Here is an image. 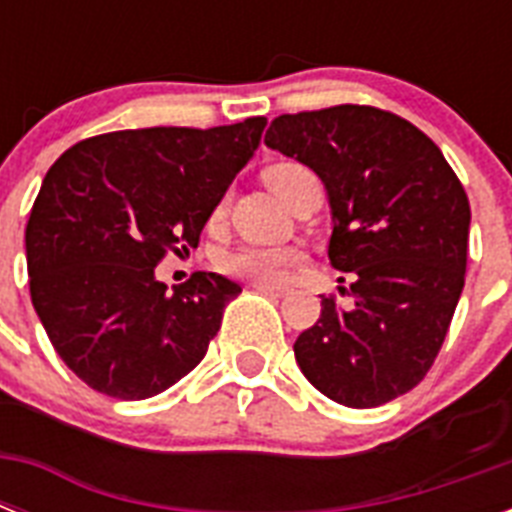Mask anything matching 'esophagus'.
Wrapping results in <instances>:
<instances>
[{
	"mask_svg": "<svg viewBox=\"0 0 512 512\" xmlns=\"http://www.w3.org/2000/svg\"><path fill=\"white\" fill-rule=\"evenodd\" d=\"M252 287H255L257 292H263V295H268V297H284V295H289V287H284V284H263V281H255Z\"/></svg>",
	"mask_w": 512,
	"mask_h": 512,
	"instance_id": "esophagus-1",
	"label": "esophagus"
}]
</instances>
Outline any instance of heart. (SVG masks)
I'll list each match as a JSON object with an SVG mask.
<instances>
[{
	"instance_id": "1",
	"label": "heart",
	"mask_w": 512,
	"mask_h": 512,
	"mask_svg": "<svg viewBox=\"0 0 512 512\" xmlns=\"http://www.w3.org/2000/svg\"><path fill=\"white\" fill-rule=\"evenodd\" d=\"M295 170H300L297 164H273V167L265 170V183L273 188V183L279 177ZM300 260H303V255L295 247H239L223 257V268L231 276H239V279L271 284V281L284 279L289 268L300 263Z\"/></svg>"
}]
</instances>
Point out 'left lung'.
<instances>
[{"label":"left lung","mask_w":512,"mask_h":512,"mask_svg":"<svg viewBox=\"0 0 512 512\" xmlns=\"http://www.w3.org/2000/svg\"><path fill=\"white\" fill-rule=\"evenodd\" d=\"M265 146L321 177L329 263L353 295L350 308L321 297L319 321L295 342L300 372L353 409L404 396L433 366L460 303L468 193L425 132L372 106L284 114Z\"/></svg>","instance_id":"8db88e82"}]
</instances>
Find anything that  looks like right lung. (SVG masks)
Here are the masks:
<instances>
[{"label":"right lung","mask_w":512,"mask_h":512,"mask_svg":"<svg viewBox=\"0 0 512 512\" xmlns=\"http://www.w3.org/2000/svg\"><path fill=\"white\" fill-rule=\"evenodd\" d=\"M263 130L265 116L108 132L50 167L26 225L31 303L52 348L92 390L151 398L204 358L241 287L199 271L167 292L154 268L199 244Z\"/></svg>","instance_id":"add662e5"}]
</instances>
